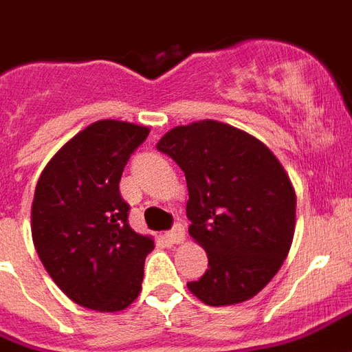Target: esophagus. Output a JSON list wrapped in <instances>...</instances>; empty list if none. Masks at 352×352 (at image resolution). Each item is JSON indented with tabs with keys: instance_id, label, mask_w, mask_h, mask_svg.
<instances>
[{
	"instance_id": "1",
	"label": "esophagus",
	"mask_w": 352,
	"mask_h": 352,
	"mask_svg": "<svg viewBox=\"0 0 352 352\" xmlns=\"http://www.w3.org/2000/svg\"><path fill=\"white\" fill-rule=\"evenodd\" d=\"M166 239L173 243V245H179V243L186 241V230L182 224H176L168 234H166Z\"/></svg>"
}]
</instances>
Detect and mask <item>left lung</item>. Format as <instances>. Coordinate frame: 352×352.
<instances>
[{"mask_svg":"<svg viewBox=\"0 0 352 352\" xmlns=\"http://www.w3.org/2000/svg\"><path fill=\"white\" fill-rule=\"evenodd\" d=\"M157 150L186 173L189 236L208 254V271L189 292L208 306L258 295L286 260L297 221V195L278 157L210 118L166 131Z\"/></svg>","mask_w":352,"mask_h":352,"instance_id":"8db88e82","label":"left lung"}]
</instances>
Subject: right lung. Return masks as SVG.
<instances>
[{"label": "right lung", "instance_id": "right-lung-1", "mask_svg": "<svg viewBox=\"0 0 352 352\" xmlns=\"http://www.w3.org/2000/svg\"><path fill=\"white\" fill-rule=\"evenodd\" d=\"M148 133L133 122H92L59 148L36 182V254L60 292L89 310H126L141 293L154 237L129 228L118 182Z\"/></svg>", "mask_w": 352, "mask_h": 352}]
</instances>
